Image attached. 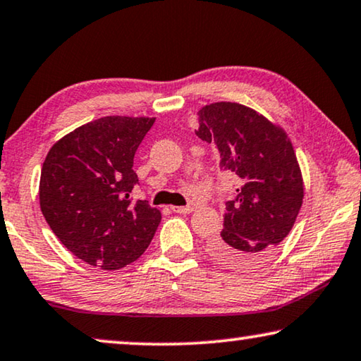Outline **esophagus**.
<instances>
[{
    "instance_id": "34e87169",
    "label": "esophagus",
    "mask_w": 361,
    "mask_h": 361,
    "mask_svg": "<svg viewBox=\"0 0 361 361\" xmlns=\"http://www.w3.org/2000/svg\"><path fill=\"white\" fill-rule=\"evenodd\" d=\"M171 211L176 212V214H190V212L195 211L192 206H171Z\"/></svg>"
}]
</instances>
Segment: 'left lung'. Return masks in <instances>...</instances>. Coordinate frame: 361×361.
Wrapping results in <instances>:
<instances>
[{
  "label": "left lung",
  "instance_id": "left-lung-1",
  "mask_svg": "<svg viewBox=\"0 0 361 361\" xmlns=\"http://www.w3.org/2000/svg\"><path fill=\"white\" fill-rule=\"evenodd\" d=\"M197 118L196 135L217 147L221 169L240 183L226 202L224 229L209 243L211 257L237 270L258 267L293 229L302 204L291 140L280 126L238 103L207 104Z\"/></svg>",
  "mask_w": 361,
  "mask_h": 361
}]
</instances>
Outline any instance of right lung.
Returning <instances> with one entry per match:
<instances>
[{
  "mask_svg": "<svg viewBox=\"0 0 361 361\" xmlns=\"http://www.w3.org/2000/svg\"><path fill=\"white\" fill-rule=\"evenodd\" d=\"M155 118L108 116L75 129L49 150L40 171L42 214L60 242L88 265L119 270L150 245L161 214L132 201L137 147Z\"/></svg>",
  "mask_w": 361,
  "mask_h": 361,
  "instance_id": "1",
  "label": "right lung"
}]
</instances>
